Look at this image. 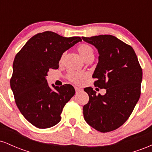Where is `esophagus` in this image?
Wrapping results in <instances>:
<instances>
[{"label":"esophagus","mask_w":152,"mask_h":152,"mask_svg":"<svg viewBox=\"0 0 152 152\" xmlns=\"http://www.w3.org/2000/svg\"><path fill=\"white\" fill-rule=\"evenodd\" d=\"M75 90H76V93H79L80 91H82L81 88H78V87H75Z\"/></svg>","instance_id":"esophagus-1"}]
</instances>
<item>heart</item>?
I'll return each mask as SVG.
<instances>
[{"instance_id":"b5f03b06","label":"heart","mask_w":152,"mask_h":152,"mask_svg":"<svg viewBox=\"0 0 152 152\" xmlns=\"http://www.w3.org/2000/svg\"><path fill=\"white\" fill-rule=\"evenodd\" d=\"M78 51L85 61H91L94 58V51L93 48L90 45L86 44V43L81 44L78 47ZM65 56V53L62 54L60 58V63L64 61ZM86 75L84 73L77 72V71H69L68 74H66V78H68V80L75 83V84H80V83H81L83 81V80L86 78Z\"/></svg>"}]
</instances>
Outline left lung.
Instances as JSON below:
<instances>
[{
  "instance_id": "obj_1",
  "label": "left lung",
  "mask_w": 152,
  "mask_h": 152,
  "mask_svg": "<svg viewBox=\"0 0 152 152\" xmlns=\"http://www.w3.org/2000/svg\"><path fill=\"white\" fill-rule=\"evenodd\" d=\"M98 49L99 56L94 84L105 88L96 95L91 87L84 88L89 101L83 106L84 119L99 132L116 130L128 119L141 95L142 69L132 46L111 35L82 37Z\"/></svg>"
}]
</instances>
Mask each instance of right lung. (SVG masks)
Instances as JSON below:
<instances>
[{
  "instance_id": "obj_1",
  "label": "right lung",
  "mask_w": 152,
  "mask_h": 152,
  "mask_svg": "<svg viewBox=\"0 0 152 152\" xmlns=\"http://www.w3.org/2000/svg\"><path fill=\"white\" fill-rule=\"evenodd\" d=\"M81 37H63L45 31L35 35L17 53L10 80L15 104L23 116L37 128L55 126L61 119L63 109L75 94L71 84L52 86L46 77L50 69H58L63 53Z\"/></svg>"
}]
</instances>
